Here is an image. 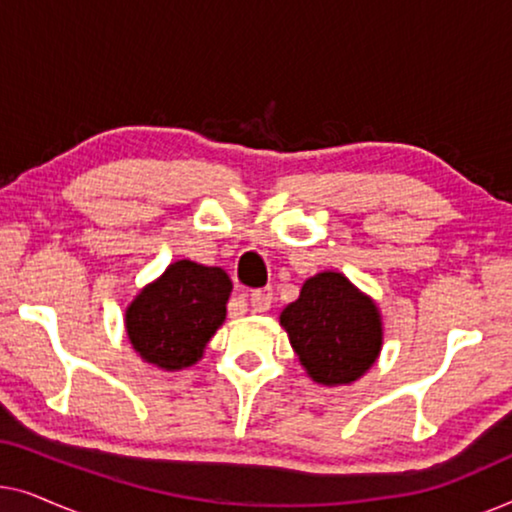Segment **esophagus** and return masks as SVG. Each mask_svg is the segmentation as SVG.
Masks as SVG:
<instances>
[{
    "instance_id": "obj_1",
    "label": "esophagus",
    "mask_w": 512,
    "mask_h": 512,
    "mask_svg": "<svg viewBox=\"0 0 512 512\" xmlns=\"http://www.w3.org/2000/svg\"><path fill=\"white\" fill-rule=\"evenodd\" d=\"M249 303H251V310H254V312H268L270 305H272V293L268 289L251 291Z\"/></svg>"
}]
</instances>
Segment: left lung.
Masks as SVG:
<instances>
[{
  "instance_id": "1",
  "label": "left lung",
  "mask_w": 512,
  "mask_h": 512,
  "mask_svg": "<svg viewBox=\"0 0 512 512\" xmlns=\"http://www.w3.org/2000/svg\"><path fill=\"white\" fill-rule=\"evenodd\" d=\"M279 321L314 382L359 380L380 354L382 321L377 307L340 272L307 279L300 298L286 307Z\"/></svg>"
}]
</instances>
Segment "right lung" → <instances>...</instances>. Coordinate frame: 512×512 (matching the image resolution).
I'll use <instances>...</instances> for the list:
<instances>
[{
    "mask_svg": "<svg viewBox=\"0 0 512 512\" xmlns=\"http://www.w3.org/2000/svg\"><path fill=\"white\" fill-rule=\"evenodd\" d=\"M233 282L221 268L177 261L139 291L125 312L132 347L165 370L193 366L226 319Z\"/></svg>",
    "mask_w": 512,
    "mask_h": 512,
    "instance_id": "obj_1",
    "label": "right lung"
}]
</instances>
